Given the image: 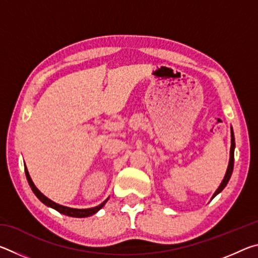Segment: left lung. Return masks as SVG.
I'll list each match as a JSON object with an SVG mask.
<instances>
[{"label": "left lung", "mask_w": 258, "mask_h": 258, "mask_svg": "<svg viewBox=\"0 0 258 258\" xmlns=\"http://www.w3.org/2000/svg\"><path fill=\"white\" fill-rule=\"evenodd\" d=\"M234 148H235V142H234V134H233V130H232V126H231V148H230V159H229V165H228V168H226V172H225V175L224 178L222 180L220 186L217 187V190L214 192L213 197H216V196L220 194V192L224 189L228 184V182L230 180L231 175H232V171H233V163H234Z\"/></svg>", "instance_id": "obj_1"}]
</instances>
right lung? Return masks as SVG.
Returning a JSON list of instances; mask_svg holds the SVG:
<instances>
[{
	"label": "right lung",
	"mask_w": 258,
	"mask_h": 258,
	"mask_svg": "<svg viewBox=\"0 0 258 258\" xmlns=\"http://www.w3.org/2000/svg\"><path fill=\"white\" fill-rule=\"evenodd\" d=\"M25 173H26V177H27V181L29 183L30 187H32V190L35 194V196H36V197L40 199L41 202L45 205V206L53 208V209H55L56 212L63 214V215L72 216V217H89V216H92V215H94L95 213H98L100 209H101L104 206V204H106L108 202V199H109V198H107L103 203H101L100 205H98V206L92 207V208H83V209H81V208H72V207L62 206V205H59V204H56L54 202H52L51 199L45 197V196L37 189L36 185L34 184V182L32 180V177H30L29 173H28V169H27V167H26V166H25Z\"/></svg>",
	"instance_id": "add662e5"
}]
</instances>
